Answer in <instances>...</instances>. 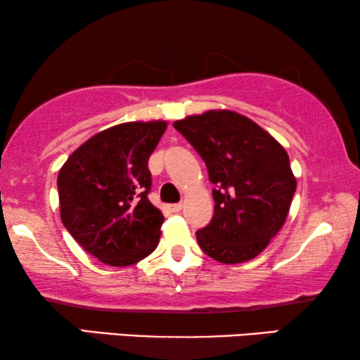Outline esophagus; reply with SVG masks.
Returning a JSON list of instances; mask_svg holds the SVG:
<instances>
[{
	"instance_id": "esophagus-1",
	"label": "esophagus",
	"mask_w": 360,
	"mask_h": 360,
	"mask_svg": "<svg viewBox=\"0 0 360 360\" xmlns=\"http://www.w3.org/2000/svg\"><path fill=\"white\" fill-rule=\"evenodd\" d=\"M169 211H170V213H180V211H181V203L169 205Z\"/></svg>"
}]
</instances>
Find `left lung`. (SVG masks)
<instances>
[{"label": "left lung", "instance_id": "8db88e82", "mask_svg": "<svg viewBox=\"0 0 360 360\" xmlns=\"http://www.w3.org/2000/svg\"><path fill=\"white\" fill-rule=\"evenodd\" d=\"M205 160L214 216L196 231L201 250L223 264L250 260L287 219L297 190L287 150L252 120L218 110L175 121Z\"/></svg>", "mask_w": 360, "mask_h": 360}]
</instances>
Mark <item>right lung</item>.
Here are the masks:
<instances>
[{
	"mask_svg": "<svg viewBox=\"0 0 360 360\" xmlns=\"http://www.w3.org/2000/svg\"><path fill=\"white\" fill-rule=\"evenodd\" d=\"M165 129V121L112 126L78 147L58 172L62 223L103 264L132 265L159 244L164 216L147 198V162Z\"/></svg>",
	"mask_w": 360,
	"mask_h": 360,
	"instance_id": "add662e5",
	"label": "right lung"
}]
</instances>
